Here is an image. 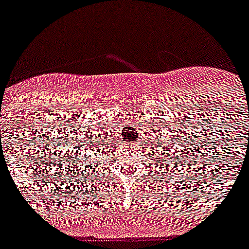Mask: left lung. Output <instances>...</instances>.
Instances as JSON below:
<instances>
[{"mask_svg": "<svg viewBox=\"0 0 249 249\" xmlns=\"http://www.w3.org/2000/svg\"><path fill=\"white\" fill-rule=\"evenodd\" d=\"M162 139H164V140L162 141V145L155 147V150H156V155L157 156H159V155L161 156L162 155V160L167 161L169 163V166L173 167V168H176V167H177L175 166L176 164H177L178 166H179V164L182 163L183 157H188L187 153H184V155H183V152H184V148L188 147V145L185 143V141H183V138L180 139V142H177V141H176V143H173V139H171V140H168V139H167V141H166V138H163V136H162ZM176 144L178 146L177 149L174 148ZM180 154L182 155V157L180 156ZM177 157H179L181 159L179 162L175 161ZM188 160H190L189 157H188ZM189 162H192V160H190ZM184 166H187V164H184Z\"/></svg>", "mask_w": 249, "mask_h": 249, "instance_id": "left-lung-1", "label": "left lung"}]
</instances>
